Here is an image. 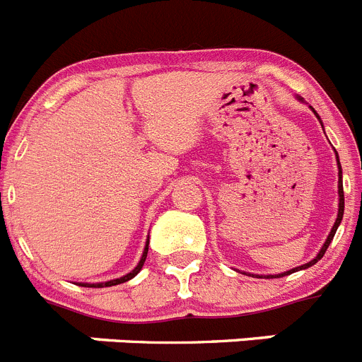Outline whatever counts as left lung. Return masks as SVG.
I'll return each mask as SVG.
<instances>
[{"instance_id":"obj_1","label":"left lung","mask_w":362,"mask_h":362,"mask_svg":"<svg viewBox=\"0 0 362 362\" xmlns=\"http://www.w3.org/2000/svg\"><path fill=\"white\" fill-rule=\"evenodd\" d=\"M313 112H315V110H313ZM315 116H317V112H315ZM317 117H319V116H317ZM337 165H339V212H337V219H335V223H334V228H332L330 235H328V238H326V243H325V245H322V248H321V252H319V254H317V257H315V259H312V261H310V263L303 264V267H297V268H293V270H290V272H284V274H281V276H277V277L288 276V274H293V272H297V270H303V268H308V267H312V264H315V263H317L319 259H321V257H322V255H325L326 248H328V246H330L332 239H334L335 232H337V226H339V225H341V221H343V214H344V192H343V172H341V163H339V158H337ZM268 277H274V276H268Z\"/></svg>"}]
</instances>
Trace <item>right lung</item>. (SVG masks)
Masks as SVG:
<instances>
[{"mask_svg":"<svg viewBox=\"0 0 362 362\" xmlns=\"http://www.w3.org/2000/svg\"><path fill=\"white\" fill-rule=\"evenodd\" d=\"M146 254H148V243H146V246H145V252H143V257H141V261H139V264H137V267L134 268V270L130 272V274H127V276L119 277V279L107 281V283H99V284H81V286H88V288H103V286H114V284L127 283V281H129V279H132V277H136L137 274H139V270H141V268H143V264H145Z\"/></svg>","mask_w":362,"mask_h":362,"instance_id":"right-lung-1","label":"right lung"}]
</instances>
